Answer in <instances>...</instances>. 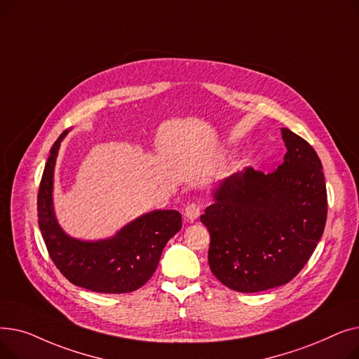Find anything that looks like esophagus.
I'll list each match as a JSON object with an SVG mask.
<instances>
[{
    "label": "esophagus",
    "mask_w": 359,
    "mask_h": 359,
    "mask_svg": "<svg viewBox=\"0 0 359 359\" xmlns=\"http://www.w3.org/2000/svg\"><path fill=\"white\" fill-rule=\"evenodd\" d=\"M201 215V208L196 203H189L184 210V218L187 222H195Z\"/></svg>",
    "instance_id": "esophagus-1"
}]
</instances>
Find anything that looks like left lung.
I'll use <instances>...</instances> for the list:
<instances>
[{
  "label": "left lung",
  "mask_w": 359,
  "mask_h": 359,
  "mask_svg": "<svg viewBox=\"0 0 359 359\" xmlns=\"http://www.w3.org/2000/svg\"><path fill=\"white\" fill-rule=\"evenodd\" d=\"M287 153L273 172L248 167L212 191L201 215L211 236L215 278L238 292L276 288L298 275L325 231L327 194L314 148L287 128Z\"/></svg>",
  "instance_id": "1"
}]
</instances>
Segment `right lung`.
Listing matches in <instances>:
<instances>
[{
  "label": "right lung",
  "mask_w": 359,
  "mask_h": 359,
  "mask_svg": "<svg viewBox=\"0 0 359 359\" xmlns=\"http://www.w3.org/2000/svg\"><path fill=\"white\" fill-rule=\"evenodd\" d=\"M64 130L50 148L37 195V217L55 266L71 284L104 294H125L141 288L156 272L167 241L182 229L175 210L142 214L109 238L80 240L68 236L53 210V173Z\"/></svg>",
  "instance_id": "obj_1"
}]
</instances>
